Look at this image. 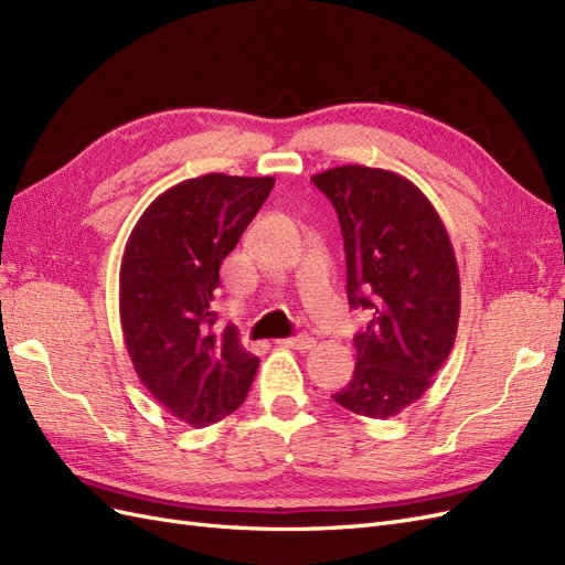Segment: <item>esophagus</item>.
Segmentation results:
<instances>
[{
    "instance_id": "obj_1",
    "label": "esophagus",
    "mask_w": 565,
    "mask_h": 565,
    "mask_svg": "<svg viewBox=\"0 0 565 565\" xmlns=\"http://www.w3.org/2000/svg\"><path fill=\"white\" fill-rule=\"evenodd\" d=\"M280 344L287 349H295V351H309L316 347V339L309 334H299V337H289V339H280Z\"/></svg>"
}]
</instances>
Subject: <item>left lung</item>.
<instances>
[{
    "mask_svg": "<svg viewBox=\"0 0 565 565\" xmlns=\"http://www.w3.org/2000/svg\"><path fill=\"white\" fill-rule=\"evenodd\" d=\"M334 204L351 309L372 320L353 337L358 361L334 401L386 419L413 405L448 361L459 322V270L446 226L396 172L344 164L311 177Z\"/></svg>",
    "mask_w": 565,
    "mask_h": 565,
    "instance_id": "8db88e82",
    "label": "left lung"
}]
</instances>
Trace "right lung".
<instances>
[{"instance_id": "obj_1", "label": "right lung", "mask_w": 565, "mask_h": 565, "mask_svg": "<svg viewBox=\"0 0 565 565\" xmlns=\"http://www.w3.org/2000/svg\"><path fill=\"white\" fill-rule=\"evenodd\" d=\"M273 177L204 174L169 188L134 226L119 268L131 365L164 409L210 426L243 405L259 358L233 324L214 330L221 262L268 198Z\"/></svg>"}]
</instances>
